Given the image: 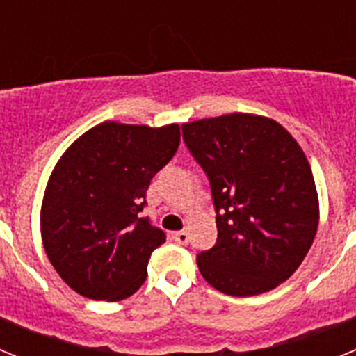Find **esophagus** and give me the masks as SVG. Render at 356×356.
I'll use <instances>...</instances> for the list:
<instances>
[{"instance_id":"obj_1","label":"esophagus","mask_w":356,"mask_h":356,"mask_svg":"<svg viewBox=\"0 0 356 356\" xmlns=\"http://www.w3.org/2000/svg\"><path fill=\"white\" fill-rule=\"evenodd\" d=\"M172 238H175L178 244H181V246H187L188 238H191V237H188V234L185 232V229H181V232H176V234L172 235Z\"/></svg>"}]
</instances>
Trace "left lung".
I'll return each mask as SVG.
<instances>
[{"label": "left lung", "mask_w": 356, "mask_h": 356, "mask_svg": "<svg viewBox=\"0 0 356 356\" xmlns=\"http://www.w3.org/2000/svg\"><path fill=\"white\" fill-rule=\"evenodd\" d=\"M181 131L216 209V246L196 257L201 276L237 298L278 287L303 262L319 225L303 149L273 119L238 112L187 122Z\"/></svg>", "instance_id": "left-lung-1"}]
</instances>
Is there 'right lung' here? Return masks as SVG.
Instances as JSON below:
<instances>
[{"label": "right lung", "instance_id": "obj_1", "mask_svg": "<svg viewBox=\"0 0 356 356\" xmlns=\"http://www.w3.org/2000/svg\"><path fill=\"white\" fill-rule=\"evenodd\" d=\"M180 127L102 122L72 143L46 187L44 250L65 284L96 301L139 291L151 253L165 242L146 209L153 176L175 156Z\"/></svg>", "mask_w": 356, "mask_h": 356}]
</instances>
